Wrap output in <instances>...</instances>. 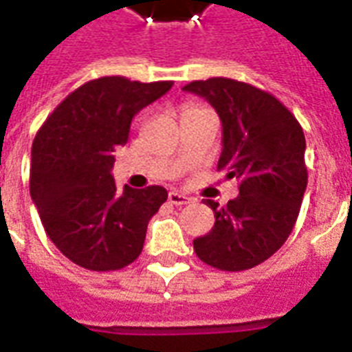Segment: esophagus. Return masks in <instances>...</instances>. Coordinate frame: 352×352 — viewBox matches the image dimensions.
I'll return each mask as SVG.
<instances>
[{"instance_id": "34e87169", "label": "esophagus", "mask_w": 352, "mask_h": 352, "mask_svg": "<svg viewBox=\"0 0 352 352\" xmlns=\"http://www.w3.org/2000/svg\"><path fill=\"white\" fill-rule=\"evenodd\" d=\"M168 199H169V203H171V205H177V207L192 203V197L184 196V194H181V192H169Z\"/></svg>"}]
</instances>
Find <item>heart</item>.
Wrapping results in <instances>:
<instances>
[{
	"instance_id": "heart-1",
	"label": "heart",
	"mask_w": 352,
	"mask_h": 352,
	"mask_svg": "<svg viewBox=\"0 0 352 352\" xmlns=\"http://www.w3.org/2000/svg\"><path fill=\"white\" fill-rule=\"evenodd\" d=\"M201 111H207V110L201 108V106H196V104H186V106L183 108V119L184 117L197 116V113H201Z\"/></svg>"
}]
</instances>
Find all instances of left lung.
I'll return each mask as SVG.
<instances>
[{
  "mask_svg": "<svg viewBox=\"0 0 352 352\" xmlns=\"http://www.w3.org/2000/svg\"><path fill=\"white\" fill-rule=\"evenodd\" d=\"M209 100L222 121L218 169L239 179V196L214 210V228L194 241L203 263L241 272L267 261L295 228L308 184L306 138L296 117L274 95L231 78L186 83Z\"/></svg>",
  "mask_w": 352,
  "mask_h": 352,
  "instance_id": "8db88e82",
  "label": "left lung"
}]
</instances>
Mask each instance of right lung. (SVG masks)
<instances>
[{
	"label": "right lung",
	"mask_w": 352,
	"mask_h": 352,
	"mask_svg": "<svg viewBox=\"0 0 352 352\" xmlns=\"http://www.w3.org/2000/svg\"><path fill=\"white\" fill-rule=\"evenodd\" d=\"M171 85L124 76L91 80L52 111L33 140L31 199L50 241L83 269L108 272L136 261L147 223L168 199L162 186L121 192L110 171L132 117Z\"/></svg>",
	"instance_id": "right-lung-1"
}]
</instances>
